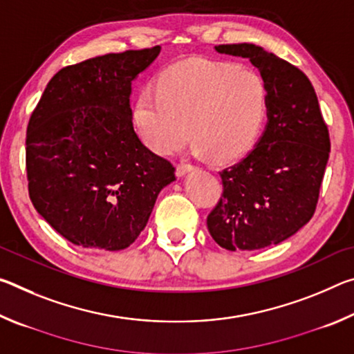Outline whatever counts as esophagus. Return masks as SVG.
Segmentation results:
<instances>
[{"label": "esophagus", "instance_id": "34e87169", "mask_svg": "<svg viewBox=\"0 0 354 354\" xmlns=\"http://www.w3.org/2000/svg\"><path fill=\"white\" fill-rule=\"evenodd\" d=\"M194 169H195L194 165L181 162V164H178V167H176V175H178V176H184V175H187V173L192 171Z\"/></svg>", "mask_w": 354, "mask_h": 354}]
</instances>
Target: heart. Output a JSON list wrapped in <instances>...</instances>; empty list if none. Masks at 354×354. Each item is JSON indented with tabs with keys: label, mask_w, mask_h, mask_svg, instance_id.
Here are the masks:
<instances>
[{
	"label": "heart",
	"mask_w": 354,
	"mask_h": 354,
	"mask_svg": "<svg viewBox=\"0 0 354 354\" xmlns=\"http://www.w3.org/2000/svg\"><path fill=\"white\" fill-rule=\"evenodd\" d=\"M268 111L259 71L231 62L189 59L167 67L136 98L133 120L143 143L173 154L195 137V154L231 159L253 145Z\"/></svg>",
	"instance_id": "1"
}]
</instances>
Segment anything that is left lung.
Returning <instances> with one entry per match:
<instances>
[{
  "label": "left lung",
  "mask_w": 354,
  "mask_h": 354,
  "mask_svg": "<svg viewBox=\"0 0 354 354\" xmlns=\"http://www.w3.org/2000/svg\"><path fill=\"white\" fill-rule=\"evenodd\" d=\"M247 57L268 87L267 127L256 147L220 171L223 194L207 215L221 248L253 251L278 245L313 218L329 158V134L308 76L253 44L218 45Z\"/></svg>",
  "instance_id": "obj_1"
}]
</instances>
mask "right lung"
<instances>
[{
  "instance_id": "1",
  "label": "right lung",
  "mask_w": 354,
  "mask_h": 354,
  "mask_svg": "<svg viewBox=\"0 0 354 354\" xmlns=\"http://www.w3.org/2000/svg\"><path fill=\"white\" fill-rule=\"evenodd\" d=\"M160 46L87 59L51 77L29 118V198L62 237L118 251L147 226L175 167L143 145L133 127L131 84Z\"/></svg>"
}]
</instances>
